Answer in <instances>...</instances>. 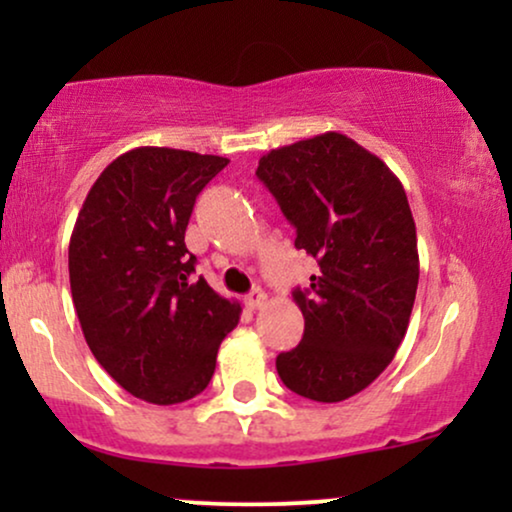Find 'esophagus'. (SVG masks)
<instances>
[{
	"label": "esophagus",
	"mask_w": 512,
	"mask_h": 512,
	"mask_svg": "<svg viewBox=\"0 0 512 512\" xmlns=\"http://www.w3.org/2000/svg\"><path fill=\"white\" fill-rule=\"evenodd\" d=\"M264 303H267V293L262 289H252L248 296H245V305H248L250 310H260Z\"/></svg>",
	"instance_id": "obj_1"
}]
</instances>
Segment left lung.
<instances>
[{"label": "left lung", "mask_w": 512, "mask_h": 512, "mask_svg": "<svg viewBox=\"0 0 512 512\" xmlns=\"http://www.w3.org/2000/svg\"><path fill=\"white\" fill-rule=\"evenodd\" d=\"M257 178L296 228V248L320 264L308 289L293 291L305 330L276 356V373L305 399L342 402L390 366L407 334L419 286L407 192L339 132L272 149Z\"/></svg>", "instance_id": "obj_1"}]
</instances>
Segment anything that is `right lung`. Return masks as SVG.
I'll list each match as a JSON object with an SVG mask.
<instances>
[{"mask_svg": "<svg viewBox=\"0 0 512 512\" xmlns=\"http://www.w3.org/2000/svg\"><path fill=\"white\" fill-rule=\"evenodd\" d=\"M228 158L139 146L88 190L69 240V284L86 344L129 395L178 404L209 385L240 305L185 248L195 199Z\"/></svg>", "mask_w": 512, "mask_h": 512, "instance_id": "add662e5", "label": "right lung"}]
</instances>
